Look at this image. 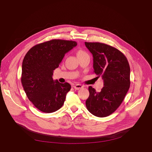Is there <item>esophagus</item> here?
<instances>
[{
    "instance_id": "esophagus-1",
    "label": "esophagus",
    "mask_w": 152,
    "mask_h": 152,
    "mask_svg": "<svg viewBox=\"0 0 152 152\" xmlns=\"http://www.w3.org/2000/svg\"><path fill=\"white\" fill-rule=\"evenodd\" d=\"M82 87H83V86L81 84H75L73 86V88H74L75 90H79V89L82 88Z\"/></svg>"
}]
</instances>
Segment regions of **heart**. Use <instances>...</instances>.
I'll list each match as a JSON object with an SVG mask.
<instances>
[{"label": "heart", "mask_w": 152, "mask_h": 152, "mask_svg": "<svg viewBox=\"0 0 152 152\" xmlns=\"http://www.w3.org/2000/svg\"><path fill=\"white\" fill-rule=\"evenodd\" d=\"M77 54V56L78 58H80L82 57H84V56H89L88 54L86 51L85 50L82 49H79L76 52Z\"/></svg>", "instance_id": "heart-1"}]
</instances>
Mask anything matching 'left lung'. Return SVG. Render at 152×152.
Instances as JSON below:
<instances>
[{"instance_id": "left-lung-1", "label": "left lung", "mask_w": 152, "mask_h": 152, "mask_svg": "<svg viewBox=\"0 0 152 152\" xmlns=\"http://www.w3.org/2000/svg\"><path fill=\"white\" fill-rule=\"evenodd\" d=\"M93 54L94 72L102 76L104 87L97 92L89 87L87 109L94 116L105 117L120 107L130 87V66L122 52L100 42H85Z\"/></svg>"}]
</instances>
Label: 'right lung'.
Here are the masks:
<instances>
[{"instance_id":"obj_1","label":"right lung","mask_w":152,"mask_h":152,"mask_svg":"<svg viewBox=\"0 0 152 152\" xmlns=\"http://www.w3.org/2000/svg\"><path fill=\"white\" fill-rule=\"evenodd\" d=\"M77 45L75 41L53 39L34 45L26 54L21 84L28 99L40 111L52 113L63 105L71 86L54 81L52 76L65 54Z\"/></svg>"}]
</instances>
